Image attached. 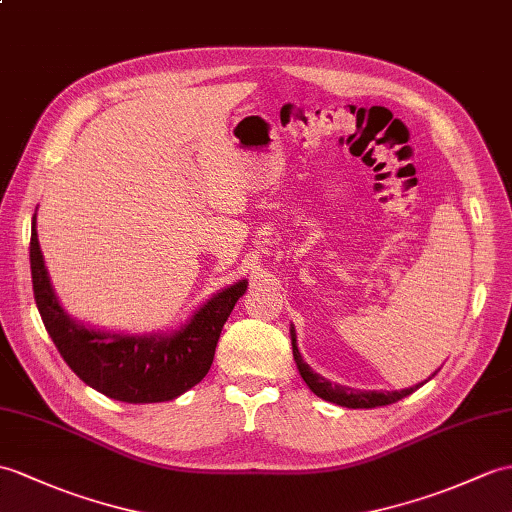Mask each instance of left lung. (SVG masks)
<instances>
[{
	"label": "left lung",
	"instance_id": "1",
	"mask_svg": "<svg viewBox=\"0 0 512 512\" xmlns=\"http://www.w3.org/2000/svg\"><path fill=\"white\" fill-rule=\"evenodd\" d=\"M292 355H294V362L299 366V373L305 379V384L312 388L314 395H318L320 399L331 401V403H338V406L344 408H377V406H390V403H395L403 397L412 395L414 388H406V390H397V392H375V390H353L347 386H338V384H331L327 382L325 377H320L318 373H314L310 366H307L301 358L299 347H296V336H294V329H292ZM436 375V373H434Z\"/></svg>",
	"mask_w": 512,
	"mask_h": 512
}]
</instances>
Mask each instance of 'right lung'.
<instances>
[{"instance_id":"obj_1","label":"right lung","mask_w":512,"mask_h":512,"mask_svg":"<svg viewBox=\"0 0 512 512\" xmlns=\"http://www.w3.org/2000/svg\"><path fill=\"white\" fill-rule=\"evenodd\" d=\"M30 268L43 325L67 366L102 395L126 403L170 401L196 386L209 373L220 331L246 292V281L218 292L168 338H135L85 329L63 312L43 264L37 222L30 235Z\"/></svg>"}]
</instances>
